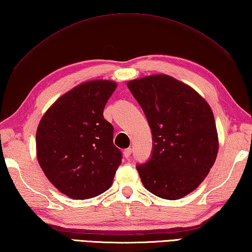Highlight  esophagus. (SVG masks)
Here are the masks:
<instances>
[{"instance_id":"34e87169","label":"esophagus","mask_w":252,"mask_h":252,"mask_svg":"<svg viewBox=\"0 0 252 252\" xmlns=\"http://www.w3.org/2000/svg\"><path fill=\"white\" fill-rule=\"evenodd\" d=\"M131 153H132V150H131V148H127V149H125L124 150V157L126 159H129L130 158V156H131Z\"/></svg>"}]
</instances>
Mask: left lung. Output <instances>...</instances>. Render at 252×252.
<instances>
[{"mask_svg": "<svg viewBox=\"0 0 252 252\" xmlns=\"http://www.w3.org/2000/svg\"><path fill=\"white\" fill-rule=\"evenodd\" d=\"M153 134L150 159L137 164L144 187L164 200L194 191L214 164L218 137L210 105L195 90L167 74L127 83Z\"/></svg>", "mask_w": 252, "mask_h": 252, "instance_id": "1", "label": "left lung"}]
</instances>
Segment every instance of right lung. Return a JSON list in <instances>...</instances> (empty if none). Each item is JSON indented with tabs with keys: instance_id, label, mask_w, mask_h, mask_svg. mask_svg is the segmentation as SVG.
<instances>
[{
	"instance_id": "add662e5",
	"label": "right lung",
	"mask_w": 252,
	"mask_h": 252,
	"mask_svg": "<svg viewBox=\"0 0 252 252\" xmlns=\"http://www.w3.org/2000/svg\"><path fill=\"white\" fill-rule=\"evenodd\" d=\"M116 87L108 80L80 84L57 99L38 125V162L51 184L71 198L105 192L122 163L113 125L103 116Z\"/></svg>"
}]
</instances>
